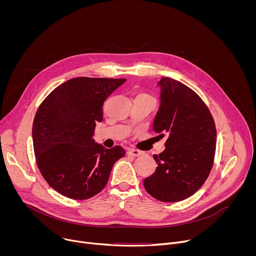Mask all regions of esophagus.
Returning <instances> with one entry per match:
<instances>
[{"label":"esophagus","mask_w":256,"mask_h":256,"mask_svg":"<svg viewBox=\"0 0 256 256\" xmlns=\"http://www.w3.org/2000/svg\"><path fill=\"white\" fill-rule=\"evenodd\" d=\"M128 154L132 157H138V156L142 155L144 152L140 150H136V149H130V150H128Z\"/></svg>","instance_id":"1"}]
</instances>
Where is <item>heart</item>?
<instances>
[{"mask_svg":"<svg viewBox=\"0 0 256 256\" xmlns=\"http://www.w3.org/2000/svg\"><path fill=\"white\" fill-rule=\"evenodd\" d=\"M146 95H147V94H146Z\"/></svg>","mask_w":256,"mask_h":256,"instance_id":"obj_1","label":"heart"}]
</instances>
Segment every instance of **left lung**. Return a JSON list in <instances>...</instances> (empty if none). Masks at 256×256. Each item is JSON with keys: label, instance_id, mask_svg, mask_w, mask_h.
<instances>
[{"label": "left lung", "instance_id": "8db88e82", "mask_svg": "<svg viewBox=\"0 0 256 256\" xmlns=\"http://www.w3.org/2000/svg\"><path fill=\"white\" fill-rule=\"evenodd\" d=\"M161 105L154 130L167 136L166 149L154 155L156 171L144 178V186L160 202H175L196 194L212 168L216 130L204 100L190 87L162 78Z\"/></svg>", "mask_w": 256, "mask_h": 256}]
</instances>
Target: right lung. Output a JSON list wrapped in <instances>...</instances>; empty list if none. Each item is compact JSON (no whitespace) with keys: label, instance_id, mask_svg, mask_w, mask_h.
<instances>
[{"label":"right lung","instance_id":"right-lung-1","mask_svg":"<svg viewBox=\"0 0 256 256\" xmlns=\"http://www.w3.org/2000/svg\"><path fill=\"white\" fill-rule=\"evenodd\" d=\"M126 79L78 77L52 90L36 112L32 138L40 171L50 188L72 200H87L106 186L120 146L106 149L92 138L103 103Z\"/></svg>","mask_w":256,"mask_h":256}]
</instances>
